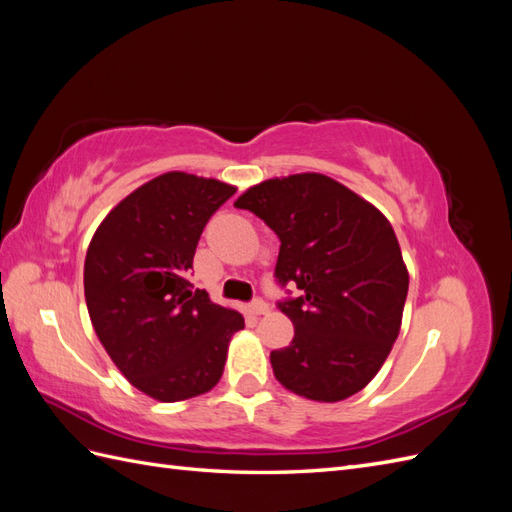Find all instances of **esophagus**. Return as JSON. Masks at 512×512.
<instances>
[{
	"instance_id": "esophagus-1",
	"label": "esophagus",
	"mask_w": 512,
	"mask_h": 512,
	"mask_svg": "<svg viewBox=\"0 0 512 512\" xmlns=\"http://www.w3.org/2000/svg\"><path fill=\"white\" fill-rule=\"evenodd\" d=\"M250 312H252L254 316H265V314L271 312V307H269V303H265L262 299H256V301L250 305Z\"/></svg>"
}]
</instances>
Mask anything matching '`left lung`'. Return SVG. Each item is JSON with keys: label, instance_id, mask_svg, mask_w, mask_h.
Here are the masks:
<instances>
[{"label": "left lung", "instance_id": "8db88e82", "mask_svg": "<svg viewBox=\"0 0 512 512\" xmlns=\"http://www.w3.org/2000/svg\"><path fill=\"white\" fill-rule=\"evenodd\" d=\"M235 207L277 237L275 277L301 297L280 303L294 324L290 346L271 352L275 378L305 399H348L374 380L401 329L408 269L391 222L320 173L267 179Z\"/></svg>", "mask_w": 512, "mask_h": 512}]
</instances>
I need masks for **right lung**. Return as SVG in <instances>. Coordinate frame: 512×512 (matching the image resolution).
<instances>
[{"mask_svg": "<svg viewBox=\"0 0 512 512\" xmlns=\"http://www.w3.org/2000/svg\"><path fill=\"white\" fill-rule=\"evenodd\" d=\"M235 192L218 179L164 173L123 198L87 247L96 335L128 382L164 404L211 391L230 337L245 327L188 280L205 224Z\"/></svg>", "mask_w": 512, "mask_h": 512, "instance_id": "right-lung-1", "label": "right lung"}]
</instances>
